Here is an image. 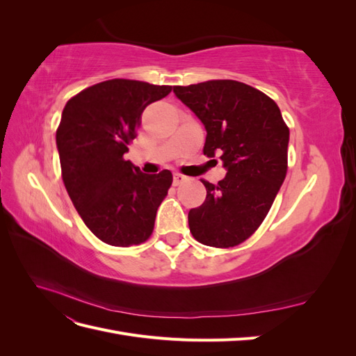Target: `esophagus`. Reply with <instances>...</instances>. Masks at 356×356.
I'll return each instance as SVG.
<instances>
[{
    "mask_svg": "<svg viewBox=\"0 0 356 356\" xmlns=\"http://www.w3.org/2000/svg\"><path fill=\"white\" fill-rule=\"evenodd\" d=\"M187 181L186 175H181V174H174V186H179L182 182Z\"/></svg>",
    "mask_w": 356,
    "mask_h": 356,
    "instance_id": "obj_1",
    "label": "esophagus"
}]
</instances>
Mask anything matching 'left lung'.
Masks as SVG:
<instances>
[{"mask_svg":"<svg viewBox=\"0 0 356 356\" xmlns=\"http://www.w3.org/2000/svg\"><path fill=\"white\" fill-rule=\"evenodd\" d=\"M177 98L207 129L203 154L227 170L202 181L207 199L188 212L195 239L215 248L242 243L263 222L286 175L289 129L273 99L234 80L175 86Z\"/></svg>","mask_w":356,"mask_h":356,"instance_id":"1","label":"left lung"}]
</instances>
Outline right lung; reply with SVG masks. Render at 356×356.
I'll return each mask as SVG.
<instances>
[{
    "label": "right lung",
    "mask_w": 356,
    "mask_h": 356,
    "mask_svg": "<svg viewBox=\"0 0 356 356\" xmlns=\"http://www.w3.org/2000/svg\"><path fill=\"white\" fill-rule=\"evenodd\" d=\"M172 86L114 79L84 89L62 111L56 132L62 179L89 230L113 246L145 242L172 184L170 170L143 174L124 160L149 104Z\"/></svg>",
    "instance_id": "add662e5"
}]
</instances>
